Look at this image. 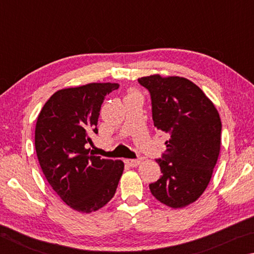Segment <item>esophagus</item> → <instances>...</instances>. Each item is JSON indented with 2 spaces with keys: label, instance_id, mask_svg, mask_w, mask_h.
Segmentation results:
<instances>
[{
  "label": "esophagus",
  "instance_id": "esophagus-1",
  "mask_svg": "<svg viewBox=\"0 0 254 254\" xmlns=\"http://www.w3.org/2000/svg\"><path fill=\"white\" fill-rule=\"evenodd\" d=\"M140 162H141V159H127V160H126L127 165H128L130 167L139 166Z\"/></svg>",
  "mask_w": 254,
  "mask_h": 254
}]
</instances>
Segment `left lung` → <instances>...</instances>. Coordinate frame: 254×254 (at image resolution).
I'll return each mask as SVG.
<instances>
[{"label": "left lung", "mask_w": 254, "mask_h": 254, "mask_svg": "<svg viewBox=\"0 0 254 254\" xmlns=\"http://www.w3.org/2000/svg\"><path fill=\"white\" fill-rule=\"evenodd\" d=\"M137 80L151 95L154 127L169 136L157 160L162 175L149 185L150 191L171 208L186 207L212 178L221 150L220 114L198 86L184 77L157 74Z\"/></svg>", "instance_id": "1"}]
</instances>
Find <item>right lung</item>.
<instances>
[{
  "mask_svg": "<svg viewBox=\"0 0 254 254\" xmlns=\"http://www.w3.org/2000/svg\"><path fill=\"white\" fill-rule=\"evenodd\" d=\"M117 83H91L59 89L37 119L34 145L47 182L63 201L80 213H92L113 198L124 163L94 156L88 148L97 133L105 96Z\"/></svg>",
  "mask_w": 254,
  "mask_h": 254,
  "instance_id": "right-lung-1",
  "label": "right lung"
}]
</instances>
